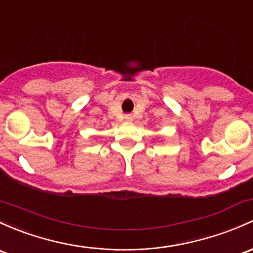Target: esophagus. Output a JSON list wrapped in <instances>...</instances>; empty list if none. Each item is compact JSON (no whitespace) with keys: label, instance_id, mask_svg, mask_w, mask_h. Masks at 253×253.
<instances>
[{"label":"esophagus","instance_id":"obj_1","mask_svg":"<svg viewBox=\"0 0 253 253\" xmlns=\"http://www.w3.org/2000/svg\"><path fill=\"white\" fill-rule=\"evenodd\" d=\"M124 121H126V122H131L132 121L131 115H126V116H124Z\"/></svg>","mask_w":253,"mask_h":253}]
</instances>
